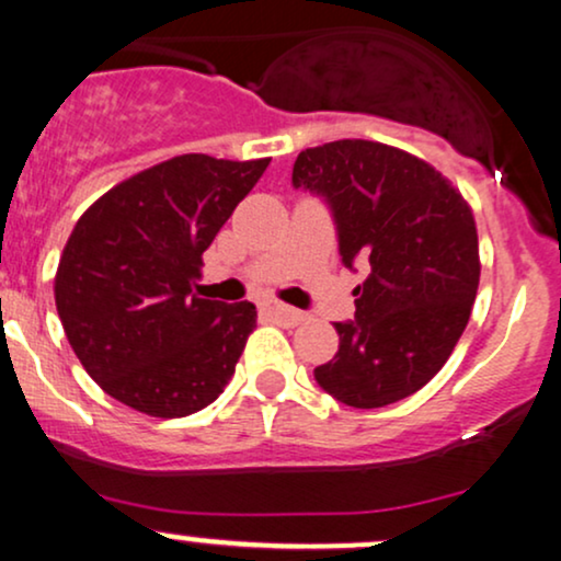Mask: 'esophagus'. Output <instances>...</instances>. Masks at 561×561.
<instances>
[{
    "mask_svg": "<svg viewBox=\"0 0 561 561\" xmlns=\"http://www.w3.org/2000/svg\"><path fill=\"white\" fill-rule=\"evenodd\" d=\"M265 314L273 317L275 322L288 324V328H296V324H301L304 320H307V314L299 312V309H294V307H286V304H267Z\"/></svg>",
    "mask_w": 561,
    "mask_h": 561,
    "instance_id": "34e87169",
    "label": "esophagus"
}]
</instances>
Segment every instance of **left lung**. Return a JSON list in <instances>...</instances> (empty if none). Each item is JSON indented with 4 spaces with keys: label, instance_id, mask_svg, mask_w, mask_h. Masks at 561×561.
Here are the masks:
<instances>
[{
    "label": "left lung",
    "instance_id": "1",
    "mask_svg": "<svg viewBox=\"0 0 561 561\" xmlns=\"http://www.w3.org/2000/svg\"><path fill=\"white\" fill-rule=\"evenodd\" d=\"M294 186L328 199L345 267L369 262L354 288L356 320L314 379L354 408H382L421 390L445 366L479 291L471 205L421 158L375 140L301 150Z\"/></svg>",
    "mask_w": 561,
    "mask_h": 561
}]
</instances>
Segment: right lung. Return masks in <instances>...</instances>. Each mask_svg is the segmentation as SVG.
Masks as SVG:
<instances>
[{"instance_id": "right-lung-1", "label": "right lung", "mask_w": 561, "mask_h": 561, "mask_svg": "<svg viewBox=\"0 0 561 561\" xmlns=\"http://www.w3.org/2000/svg\"><path fill=\"white\" fill-rule=\"evenodd\" d=\"M267 163L169 158L108 190L72 228L54 278L57 312L75 356L119 403L182 419L233 377L257 309L199 299L192 286Z\"/></svg>"}]
</instances>
